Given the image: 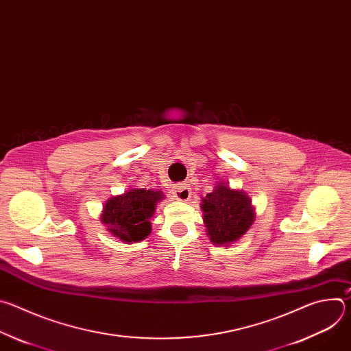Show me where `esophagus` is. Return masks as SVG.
Instances as JSON below:
<instances>
[{"instance_id": "esophagus-1", "label": "esophagus", "mask_w": 351, "mask_h": 351, "mask_svg": "<svg viewBox=\"0 0 351 351\" xmlns=\"http://www.w3.org/2000/svg\"><path fill=\"white\" fill-rule=\"evenodd\" d=\"M176 199L179 202H187V199L191 197V189L187 183H180L178 186H175V191H173Z\"/></svg>"}]
</instances>
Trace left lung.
I'll return each instance as SVG.
<instances>
[{
  "mask_svg": "<svg viewBox=\"0 0 351 351\" xmlns=\"http://www.w3.org/2000/svg\"><path fill=\"white\" fill-rule=\"evenodd\" d=\"M202 211L207 236L215 245L228 247L236 243L256 219L252 198L223 182L202 198Z\"/></svg>",
  "mask_w": 351,
  "mask_h": 351,
  "instance_id": "1",
  "label": "left lung"
}]
</instances>
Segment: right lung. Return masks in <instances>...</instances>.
I'll use <instances>...</instances> for the list:
<instances>
[{
	"mask_svg": "<svg viewBox=\"0 0 351 351\" xmlns=\"http://www.w3.org/2000/svg\"><path fill=\"white\" fill-rule=\"evenodd\" d=\"M164 193L153 189H130L107 199L99 219L122 241L138 243L152 233V218Z\"/></svg>",
	"mask_w": 351,
	"mask_h": 351,
	"instance_id": "1",
	"label": "right lung"
}]
</instances>
